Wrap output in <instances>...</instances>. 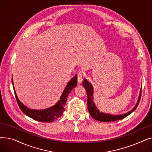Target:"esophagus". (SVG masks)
<instances>
[{
    "instance_id": "esophagus-1",
    "label": "esophagus",
    "mask_w": 152,
    "mask_h": 152,
    "mask_svg": "<svg viewBox=\"0 0 152 152\" xmlns=\"http://www.w3.org/2000/svg\"><path fill=\"white\" fill-rule=\"evenodd\" d=\"M83 81V74L81 72H79L77 73V82L81 83Z\"/></svg>"
}]
</instances>
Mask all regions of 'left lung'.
I'll list each match as a JSON object with an SVG mask.
<instances>
[{"instance_id": "left-lung-1", "label": "left lung", "mask_w": 152, "mask_h": 152, "mask_svg": "<svg viewBox=\"0 0 152 152\" xmlns=\"http://www.w3.org/2000/svg\"><path fill=\"white\" fill-rule=\"evenodd\" d=\"M83 85L85 88L87 95V108H88V110L90 115L95 119V120H97L101 122H110V121H114L117 120H120L128 115H129L131 113H132L133 111L136 109L137 107L141 97V92H142V87L140 91L139 98L137 100V102L136 103V105L135 107L127 113L122 114V115H111L110 113H103L102 111H100V110L97 108L96 105L94 101V88L92 84L87 80L86 79H84V81L83 82Z\"/></svg>"}]
</instances>
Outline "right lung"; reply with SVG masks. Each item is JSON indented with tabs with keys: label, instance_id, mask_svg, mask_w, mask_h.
<instances>
[{
	"label": "right lung",
	"instance_id": "obj_1",
	"mask_svg": "<svg viewBox=\"0 0 152 152\" xmlns=\"http://www.w3.org/2000/svg\"><path fill=\"white\" fill-rule=\"evenodd\" d=\"M12 81L16 99H17L18 105L21 110L23 111V113L28 116L33 118L34 120L44 123H51L57 119L58 118H60L63 115L64 111H65L64 106L65 105L67 101L68 95L72 89L76 87L77 84V75H75V77L71 79V80L68 83L65 89L61 94L60 100L54 105L43 110L30 109L24 105L19 100L17 93L15 92L13 79H12Z\"/></svg>",
	"mask_w": 152,
	"mask_h": 152
}]
</instances>
